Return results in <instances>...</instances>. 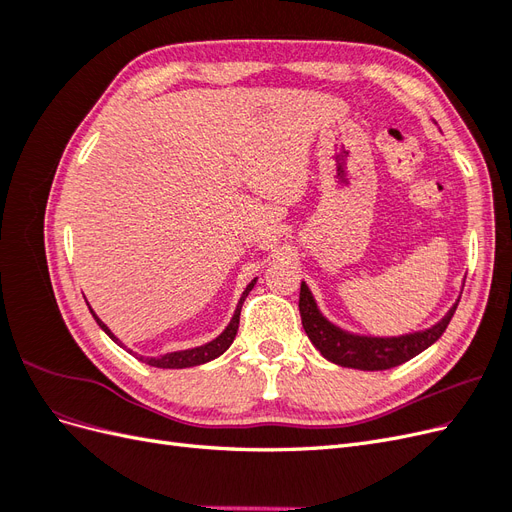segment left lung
Instances as JSON below:
<instances>
[{"label": "left lung", "mask_w": 512, "mask_h": 512, "mask_svg": "<svg viewBox=\"0 0 512 512\" xmlns=\"http://www.w3.org/2000/svg\"><path fill=\"white\" fill-rule=\"evenodd\" d=\"M459 301L448 309L446 316L433 324L431 329L416 331L399 337H371V335H354L337 324L329 322L320 314V309L312 297V290L301 282L299 294V312L307 337L320 350L324 359L335 365L363 369V371H382L391 369L401 363L414 359L416 354L427 350L433 342H438L442 333L451 322Z\"/></svg>", "instance_id": "1"}]
</instances>
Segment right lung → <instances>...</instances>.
<instances>
[{"mask_svg": "<svg viewBox=\"0 0 512 512\" xmlns=\"http://www.w3.org/2000/svg\"><path fill=\"white\" fill-rule=\"evenodd\" d=\"M254 284H256V280H252L250 284H247V288L243 290V294H241V301H239V305H237V309H235V314H232V320H230V324L228 327L213 339V342H209V344H203V346H196V348H190V350H179V352H168V354H162V356H138V359L141 361H145L147 365H151V367H160V369H183V367H194V365H203V363H209V361H213V359H218L220 354H224L228 348H230V344H232V339H235V335H237V329H239V316H241V305H243V301H245V297L247 294H250V290L254 288ZM91 309V307H89ZM91 316L96 318V322L100 324V329L113 339L115 344H119L121 346V342L119 339L111 333V329L106 327V324L96 316V312L94 309H91Z\"/></svg>", "mask_w": 512, "mask_h": 512, "instance_id": "right-lung-1", "label": "right lung"}]
</instances>
